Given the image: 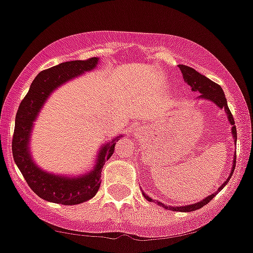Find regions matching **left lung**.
<instances>
[{
  "instance_id": "left-lung-1",
  "label": "left lung",
  "mask_w": 253,
  "mask_h": 253,
  "mask_svg": "<svg viewBox=\"0 0 253 253\" xmlns=\"http://www.w3.org/2000/svg\"><path fill=\"white\" fill-rule=\"evenodd\" d=\"M178 67H179V70H181L182 74H183L184 82H186V84H188L189 86L192 87V91L199 92V96L197 97V98L211 101V102H212V103L216 104L219 108L224 109L225 113H226V116H227V119H229L230 124L232 126H231L232 137H234V141H235V144H236L237 134H236V126H235V121H234V118H232V114H231V112H230L229 107H227L226 98H225L224 91H222L221 87H220L217 84H215V82H212L211 80H209L208 77L204 76V75H201L199 72H197L196 70L192 69V67L186 66V65H179ZM232 162H234V164H232L231 173L229 174V177H227L226 181H225L224 183H222L221 186L217 188V191L214 192L211 196L206 197L203 201L198 202V203L191 204V206H183V207H171V206H166V204L161 203V202H159V201H152V199L150 198L149 196H145V193H142V194H144V197L149 202H154V203H156L159 207H164L165 209H169V211H197V209H201L202 207L207 206V204H208L209 202H211V199L214 198L215 196H216L217 192H220L222 188H224L225 186H226V183L229 182V179L231 178L232 173H234L235 166H236V156H234V161H232Z\"/></svg>"
}]
</instances>
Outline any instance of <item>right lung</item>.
<instances>
[{
	"label": "right lung",
	"mask_w": 253,
	"mask_h": 253,
	"mask_svg": "<svg viewBox=\"0 0 253 253\" xmlns=\"http://www.w3.org/2000/svg\"><path fill=\"white\" fill-rule=\"evenodd\" d=\"M98 57H91L87 60L61 62L39 72L32 82L28 93L19 104L12 140V154L28 186L44 201L64 206H75L93 198L101 186V172L104 162L111 159L114 146L122 136L121 135L106 145H102L93 169L84 176L67 177L49 173L37 166L31 156L29 140L32 129L47 97L61 84L86 71L93 70L98 64Z\"/></svg>",
	"instance_id": "obj_1"
}]
</instances>
